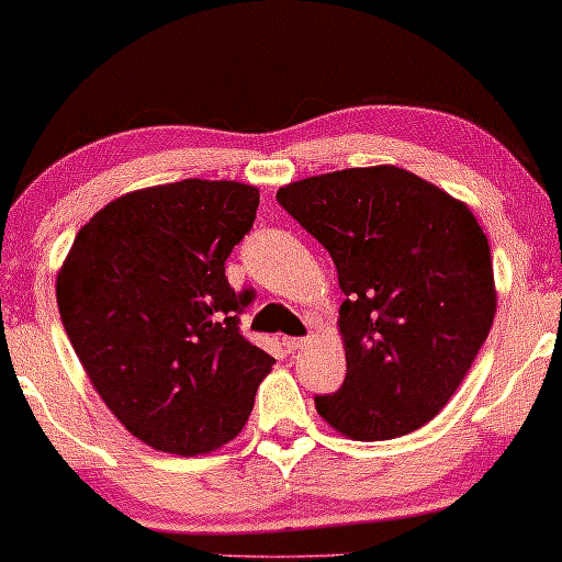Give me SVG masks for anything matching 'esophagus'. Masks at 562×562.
I'll use <instances>...</instances> for the list:
<instances>
[{"instance_id": "1", "label": "esophagus", "mask_w": 562, "mask_h": 562, "mask_svg": "<svg viewBox=\"0 0 562 562\" xmlns=\"http://www.w3.org/2000/svg\"><path fill=\"white\" fill-rule=\"evenodd\" d=\"M281 345H283V348H286L289 352H296V350H302L304 345H306V337H283Z\"/></svg>"}]
</instances>
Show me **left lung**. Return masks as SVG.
Masks as SVG:
<instances>
[{
    "label": "left lung",
    "instance_id": "1",
    "mask_svg": "<svg viewBox=\"0 0 562 562\" xmlns=\"http://www.w3.org/2000/svg\"><path fill=\"white\" fill-rule=\"evenodd\" d=\"M333 256L348 373L319 417L360 442L425 427L471 371L496 314L488 240L465 202L396 166L279 189Z\"/></svg>",
    "mask_w": 562,
    "mask_h": 562
}]
</instances>
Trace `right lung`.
Here are the masks:
<instances>
[{
  "label": "right lung",
  "mask_w": 562,
  "mask_h": 562,
  "mask_svg": "<svg viewBox=\"0 0 562 562\" xmlns=\"http://www.w3.org/2000/svg\"><path fill=\"white\" fill-rule=\"evenodd\" d=\"M260 191L183 179L130 191L79 229L56 279L58 312L91 386L127 432L173 456L245 427L276 360L240 335L225 260Z\"/></svg>",
  "instance_id": "right-lung-1"
}]
</instances>
